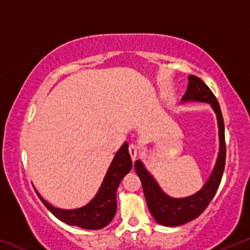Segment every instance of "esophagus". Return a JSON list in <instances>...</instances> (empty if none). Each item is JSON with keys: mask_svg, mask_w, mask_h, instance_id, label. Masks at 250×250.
<instances>
[{"mask_svg": "<svg viewBox=\"0 0 250 250\" xmlns=\"http://www.w3.org/2000/svg\"><path fill=\"white\" fill-rule=\"evenodd\" d=\"M129 153H130L131 159L135 160V159H137V156L139 155V147L135 146V145H130V146H129Z\"/></svg>", "mask_w": 250, "mask_h": 250, "instance_id": "esophagus-1", "label": "esophagus"}]
</instances>
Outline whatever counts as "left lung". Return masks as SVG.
Here are the masks:
<instances>
[{"instance_id":"left-lung-1","label":"left lung","mask_w":250,"mask_h":250,"mask_svg":"<svg viewBox=\"0 0 250 250\" xmlns=\"http://www.w3.org/2000/svg\"><path fill=\"white\" fill-rule=\"evenodd\" d=\"M191 101L208 104L216 116L218 126L219 149L216 162L208 179L206 180L200 191L189 196L172 197L161 188L158 181L154 179L141 160H137L134 162L135 172L141 180L143 193L150 213L156 223L167 227L184 225L200 216L216 193L225 167V128H224L221 107L216 97L213 95L206 83L193 75L188 76V89L182 97L180 104L191 103Z\"/></svg>"}]
</instances>
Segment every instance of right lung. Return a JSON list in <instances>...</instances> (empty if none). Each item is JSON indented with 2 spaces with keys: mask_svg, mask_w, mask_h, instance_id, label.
<instances>
[{
  "mask_svg": "<svg viewBox=\"0 0 250 250\" xmlns=\"http://www.w3.org/2000/svg\"><path fill=\"white\" fill-rule=\"evenodd\" d=\"M131 168L132 161L129 154V145L128 142H125L113 156L96 195L86 205L78 208L64 209L55 207L46 201L35 188H34L47 209L62 222L83 229L97 230L108 226L115 217L117 213V189Z\"/></svg>",
  "mask_w": 250,
  "mask_h": 250,
  "instance_id": "obj_1",
  "label": "right lung"
}]
</instances>
